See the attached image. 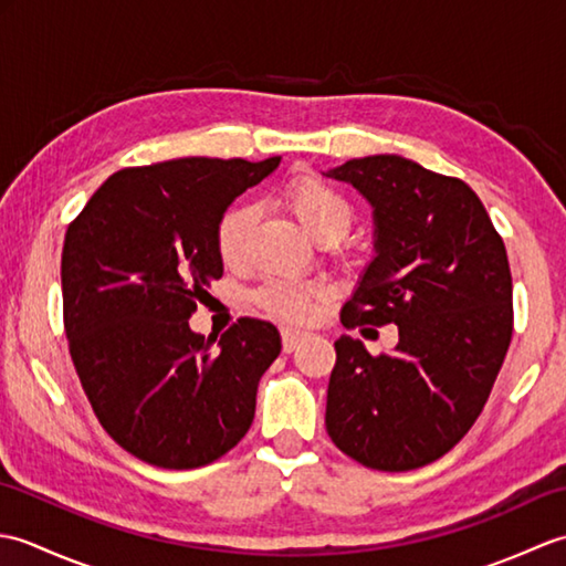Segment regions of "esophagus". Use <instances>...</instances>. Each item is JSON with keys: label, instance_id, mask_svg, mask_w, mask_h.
I'll return each instance as SVG.
<instances>
[{"label": "esophagus", "instance_id": "obj_1", "mask_svg": "<svg viewBox=\"0 0 566 566\" xmlns=\"http://www.w3.org/2000/svg\"><path fill=\"white\" fill-rule=\"evenodd\" d=\"M306 338V333L304 331H282V347H284V353H294L298 345H302V340Z\"/></svg>", "mask_w": 566, "mask_h": 566}]
</instances>
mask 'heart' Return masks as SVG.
<instances>
[{"mask_svg": "<svg viewBox=\"0 0 566 566\" xmlns=\"http://www.w3.org/2000/svg\"><path fill=\"white\" fill-rule=\"evenodd\" d=\"M282 207L302 223L304 231L321 240L326 235L343 238L353 226V207L347 199L335 191L331 185L314 175L292 177L280 191ZM252 228V209L245 203H235L228 209L219 226H216V250L226 264H238L245 255L248 233ZM323 290L316 284H302L290 280H270L264 282L255 298L270 316L298 323L311 318L321 302Z\"/></svg>", "mask_w": 566, "mask_h": 566, "instance_id": "heart-1", "label": "heart"}]
</instances>
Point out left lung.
<instances>
[{"mask_svg": "<svg viewBox=\"0 0 566 566\" xmlns=\"http://www.w3.org/2000/svg\"><path fill=\"white\" fill-rule=\"evenodd\" d=\"M326 177L353 185L375 219V258L343 326H399L394 353L335 340L326 428L359 464L408 472L450 452L494 387L513 335L506 245L472 187L401 155L347 160Z\"/></svg>", "mask_w": 566, "mask_h": 566, "instance_id": "obj_1", "label": "left lung"}]
</instances>
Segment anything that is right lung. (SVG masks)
<instances>
[{"label": "right lung", "mask_w": 566, "mask_h": 566, "mask_svg": "<svg viewBox=\"0 0 566 566\" xmlns=\"http://www.w3.org/2000/svg\"><path fill=\"white\" fill-rule=\"evenodd\" d=\"M280 160L126 167L67 228L60 280L70 357L104 430L143 462L211 464L255 418L260 377L282 350L280 331L240 318L213 347L189 318L223 274L221 216Z\"/></svg>", "instance_id": "1"}]
</instances>
